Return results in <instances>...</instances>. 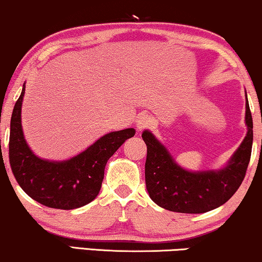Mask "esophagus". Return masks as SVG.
Masks as SVG:
<instances>
[{"label": "esophagus", "instance_id": "esophagus-1", "mask_svg": "<svg viewBox=\"0 0 262 262\" xmlns=\"http://www.w3.org/2000/svg\"><path fill=\"white\" fill-rule=\"evenodd\" d=\"M151 123H152L151 117L148 116V114H145V113H142V114H139L137 118V124H136V126H137V130L142 131V130H144V128L149 127L150 125H151Z\"/></svg>", "mask_w": 262, "mask_h": 262}]
</instances>
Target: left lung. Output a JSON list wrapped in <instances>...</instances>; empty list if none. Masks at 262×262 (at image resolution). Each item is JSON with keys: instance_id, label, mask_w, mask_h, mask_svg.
I'll list each match as a JSON object with an SVG mask.
<instances>
[{"instance_id": "1", "label": "left lung", "mask_w": 262, "mask_h": 262, "mask_svg": "<svg viewBox=\"0 0 262 262\" xmlns=\"http://www.w3.org/2000/svg\"><path fill=\"white\" fill-rule=\"evenodd\" d=\"M247 96V95H246ZM247 135L227 166L218 170L189 171L151 132L142 134L146 144L145 184L150 198L163 209L181 213H204L223 205L235 194L248 168L253 145V118L246 100Z\"/></svg>"}]
</instances>
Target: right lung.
Returning a JSON list of instances; mask_svg holds the SVG:
<instances>
[{"label": "right lung", "instance_id": "right-lung-1", "mask_svg": "<svg viewBox=\"0 0 262 262\" xmlns=\"http://www.w3.org/2000/svg\"><path fill=\"white\" fill-rule=\"evenodd\" d=\"M24 95L25 84L10 119L9 162L17 184L32 199L52 209L73 210L87 205L99 194L107 161L126 139L134 137L135 128L110 132L70 160L40 159L24 137Z\"/></svg>", "mask_w": 262, "mask_h": 262}]
</instances>
